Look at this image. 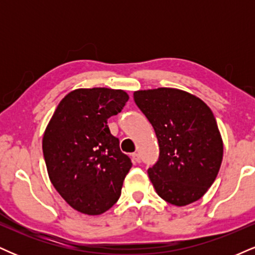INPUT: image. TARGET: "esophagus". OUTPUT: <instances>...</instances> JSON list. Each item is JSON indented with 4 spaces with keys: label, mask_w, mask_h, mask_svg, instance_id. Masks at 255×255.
Segmentation results:
<instances>
[{
    "label": "esophagus",
    "mask_w": 255,
    "mask_h": 255,
    "mask_svg": "<svg viewBox=\"0 0 255 255\" xmlns=\"http://www.w3.org/2000/svg\"><path fill=\"white\" fill-rule=\"evenodd\" d=\"M131 158H133V160L135 163L141 162V158H140V154L137 153V152H134V153H131Z\"/></svg>",
    "instance_id": "1"
}]
</instances>
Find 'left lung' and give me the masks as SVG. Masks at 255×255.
Instances as JSON below:
<instances>
[{"label": "left lung", "instance_id": "left-lung-1", "mask_svg": "<svg viewBox=\"0 0 255 255\" xmlns=\"http://www.w3.org/2000/svg\"><path fill=\"white\" fill-rule=\"evenodd\" d=\"M134 102L153 127L159 157L150 177L157 194L176 206L200 199L215 182L223 159V141L211 109L176 89L134 92Z\"/></svg>", "mask_w": 255, "mask_h": 255}]
</instances>
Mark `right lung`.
I'll use <instances>...</instances> for the list:
<instances>
[{
	"label": "right lung",
	"instance_id": "add662e5",
	"mask_svg": "<svg viewBox=\"0 0 255 255\" xmlns=\"http://www.w3.org/2000/svg\"><path fill=\"white\" fill-rule=\"evenodd\" d=\"M122 90L72 91L57 105L43 136V154L51 183L74 210L101 215L121 195L129 157L120 150L108 119L128 102Z\"/></svg>",
	"mask_w": 255,
	"mask_h": 255
}]
</instances>
